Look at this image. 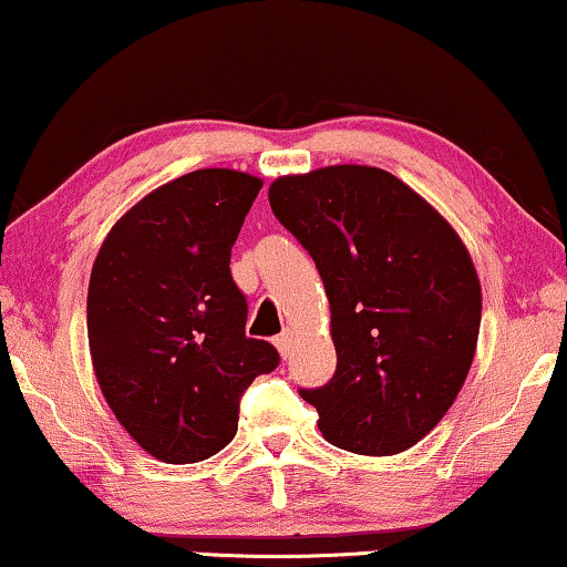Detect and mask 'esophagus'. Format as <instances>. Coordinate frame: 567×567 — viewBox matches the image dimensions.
<instances>
[{
	"label": "esophagus",
	"mask_w": 567,
	"mask_h": 567,
	"mask_svg": "<svg viewBox=\"0 0 567 567\" xmlns=\"http://www.w3.org/2000/svg\"><path fill=\"white\" fill-rule=\"evenodd\" d=\"M275 346H277L279 355H282V358L290 355V348H292V332H290V329H285L282 334L275 337Z\"/></svg>",
	"instance_id": "1"
}]
</instances>
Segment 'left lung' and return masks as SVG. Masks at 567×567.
Here are the masks:
<instances>
[{"label": "left lung", "instance_id": "obj_1", "mask_svg": "<svg viewBox=\"0 0 567 567\" xmlns=\"http://www.w3.org/2000/svg\"><path fill=\"white\" fill-rule=\"evenodd\" d=\"M269 204L311 254L332 311L334 377L300 390L319 432L358 455L413 447L455 403L476 353L482 285L468 248L379 167L277 177Z\"/></svg>", "mask_w": 567, "mask_h": 567}]
</instances>
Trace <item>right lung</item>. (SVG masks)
Listing matches in <instances>:
<instances>
[{"label":"right lung","instance_id":"right-lung-1","mask_svg":"<svg viewBox=\"0 0 567 567\" xmlns=\"http://www.w3.org/2000/svg\"><path fill=\"white\" fill-rule=\"evenodd\" d=\"M261 181L196 169L141 198L99 248L89 348L102 395L162 463H198L238 432L240 398L279 353L246 337L230 254Z\"/></svg>","mask_w":567,"mask_h":567}]
</instances>
